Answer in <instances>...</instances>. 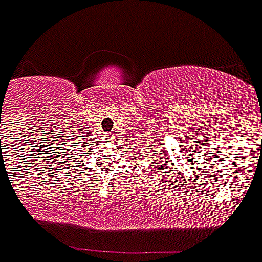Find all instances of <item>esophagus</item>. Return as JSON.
Returning a JSON list of instances; mask_svg holds the SVG:
<instances>
[{
    "label": "esophagus",
    "mask_w": 262,
    "mask_h": 262,
    "mask_svg": "<svg viewBox=\"0 0 262 262\" xmlns=\"http://www.w3.org/2000/svg\"><path fill=\"white\" fill-rule=\"evenodd\" d=\"M112 137V134H109V137H107V138H111Z\"/></svg>",
    "instance_id": "obj_1"
}]
</instances>
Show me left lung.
Masks as SVG:
<instances>
[{
	"mask_svg": "<svg viewBox=\"0 0 262 262\" xmlns=\"http://www.w3.org/2000/svg\"><path fill=\"white\" fill-rule=\"evenodd\" d=\"M166 159H168V158H166Z\"/></svg>",
	"mask_w": 262,
	"mask_h": 262,
	"instance_id": "1",
	"label": "left lung"
}]
</instances>
